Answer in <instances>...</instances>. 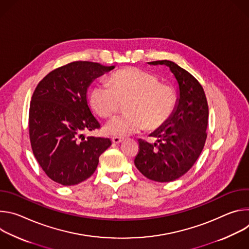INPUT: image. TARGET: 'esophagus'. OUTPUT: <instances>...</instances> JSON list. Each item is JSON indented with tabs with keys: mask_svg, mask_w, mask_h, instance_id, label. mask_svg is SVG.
Instances as JSON below:
<instances>
[{
	"mask_svg": "<svg viewBox=\"0 0 249 249\" xmlns=\"http://www.w3.org/2000/svg\"><path fill=\"white\" fill-rule=\"evenodd\" d=\"M111 141H112V143H114V144H120L121 142L123 141V139L120 138V137H113L111 139Z\"/></svg>",
	"mask_w": 249,
	"mask_h": 249,
	"instance_id": "1",
	"label": "esophagus"
}]
</instances>
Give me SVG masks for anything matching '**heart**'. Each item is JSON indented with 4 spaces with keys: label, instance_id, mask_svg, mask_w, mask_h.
Segmentation results:
<instances>
[{
    "label": "heart",
    "instance_id": "heart-1",
    "mask_svg": "<svg viewBox=\"0 0 249 249\" xmlns=\"http://www.w3.org/2000/svg\"><path fill=\"white\" fill-rule=\"evenodd\" d=\"M109 84H95L89 94L90 104L101 117H110L126 101L128 113L113 117L105 132L118 137L138 133L145 127L157 130L171 117L177 104V94L170 86L160 84L155 74L137 68H125L109 78Z\"/></svg>",
    "mask_w": 249,
    "mask_h": 249
}]
</instances>
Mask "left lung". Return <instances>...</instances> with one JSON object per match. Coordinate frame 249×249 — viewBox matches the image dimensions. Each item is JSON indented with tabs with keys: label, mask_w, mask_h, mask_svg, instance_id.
Listing matches in <instances>:
<instances>
[{
	"label": "left lung",
	"mask_w": 249,
	"mask_h": 249,
	"mask_svg": "<svg viewBox=\"0 0 249 249\" xmlns=\"http://www.w3.org/2000/svg\"><path fill=\"white\" fill-rule=\"evenodd\" d=\"M166 66L177 83V104L168 121L150 136L156 143L139 140L135 165L147 178L170 182L185 174L199 158L206 142L208 103L202 86L186 70L168 60L149 62Z\"/></svg>",
	"instance_id": "obj_1"
}]
</instances>
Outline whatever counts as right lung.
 I'll return each mask as SVG.
<instances>
[{"label": "right lung", "mask_w": 249, "mask_h": 249, "mask_svg": "<svg viewBox=\"0 0 249 249\" xmlns=\"http://www.w3.org/2000/svg\"><path fill=\"white\" fill-rule=\"evenodd\" d=\"M115 66L77 61L55 69L35 89L29 107V138L35 159L53 181L76 185L95 171L111 146L105 138L85 137L100 127L88 102L90 84Z\"/></svg>", "instance_id": "right-lung-1"}]
</instances>
